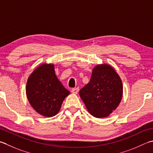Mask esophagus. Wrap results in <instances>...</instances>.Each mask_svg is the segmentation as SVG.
I'll return each mask as SVG.
<instances>
[{"instance_id": "esophagus-1", "label": "esophagus", "mask_w": 153, "mask_h": 153, "mask_svg": "<svg viewBox=\"0 0 153 153\" xmlns=\"http://www.w3.org/2000/svg\"><path fill=\"white\" fill-rule=\"evenodd\" d=\"M71 93L74 94H77V93H78L79 91V88H73L72 89H71Z\"/></svg>"}]
</instances>
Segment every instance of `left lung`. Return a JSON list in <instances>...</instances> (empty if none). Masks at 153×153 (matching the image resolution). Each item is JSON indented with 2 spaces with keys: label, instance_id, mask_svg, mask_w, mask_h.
<instances>
[{
  "label": "left lung",
  "instance_id": "left-lung-1",
  "mask_svg": "<svg viewBox=\"0 0 153 153\" xmlns=\"http://www.w3.org/2000/svg\"><path fill=\"white\" fill-rule=\"evenodd\" d=\"M123 89L122 80L115 69L101 64L93 68L90 81L80 89L79 95L91 115L105 118L121 103Z\"/></svg>",
  "mask_w": 153,
  "mask_h": 153
}]
</instances>
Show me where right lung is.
<instances>
[{"instance_id": "obj_1", "label": "right lung", "mask_w": 153, "mask_h": 153, "mask_svg": "<svg viewBox=\"0 0 153 153\" xmlns=\"http://www.w3.org/2000/svg\"><path fill=\"white\" fill-rule=\"evenodd\" d=\"M26 94L30 105L39 114L51 117L58 113L70 94L56 76L54 64H42L30 75Z\"/></svg>"}]
</instances>
